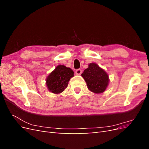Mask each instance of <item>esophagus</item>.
Masks as SVG:
<instances>
[{
	"label": "esophagus",
	"instance_id": "1",
	"mask_svg": "<svg viewBox=\"0 0 149 149\" xmlns=\"http://www.w3.org/2000/svg\"><path fill=\"white\" fill-rule=\"evenodd\" d=\"M75 73H76V74L79 75V74H81L82 73V70H81V69H78V70H76Z\"/></svg>",
	"mask_w": 149,
	"mask_h": 149
}]
</instances>
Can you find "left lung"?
Instances as JSON below:
<instances>
[{
    "instance_id": "left-lung-1",
    "label": "left lung",
    "mask_w": 149,
    "mask_h": 149,
    "mask_svg": "<svg viewBox=\"0 0 149 149\" xmlns=\"http://www.w3.org/2000/svg\"><path fill=\"white\" fill-rule=\"evenodd\" d=\"M81 76L86 82L88 88L95 93L104 91L109 83L107 74L96 63H90Z\"/></svg>"
}]
</instances>
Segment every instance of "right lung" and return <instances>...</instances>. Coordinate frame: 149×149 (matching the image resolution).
I'll return each instance as SVG.
<instances>
[{"instance_id":"right-lung-1","label":"right lung","mask_w":149,"mask_h":149,"mask_svg":"<svg viewBox=\"0 0 149 149\" xmlns=\"http://www.w3.org/2000/svg\"><path fill=\"white\" fill-rule=\"evenodd\" d=\"M73 76L74 72L70 68L58 65L47 77V87L53 93H61L67 87L70 78Z\"/></svg>"}]
</instances>
